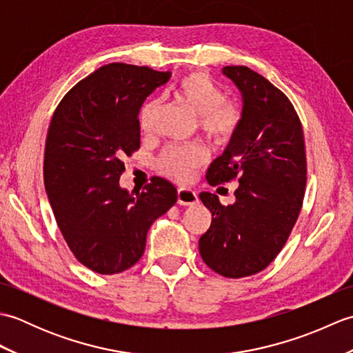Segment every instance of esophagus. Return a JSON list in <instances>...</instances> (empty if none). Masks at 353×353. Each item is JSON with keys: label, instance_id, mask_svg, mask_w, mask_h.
Instances as JSON below:
<instances>
[{"label": "esophagus", "instance_id": "esophagus-1", "mask_svg": "<svg viewBox=\"0 0 353 353\" xmlns=\"http://www.w3.org/2000/svg\"><path fill=\"white\" fill-rule=\"evenodd\" d=\"M197 201H199V197L194 191L186 190V188H181L177 191V203L179 205L192 206V205H196Z\"/></svg>", "mask_w": 353, "mask_h": 353}]
</instances>
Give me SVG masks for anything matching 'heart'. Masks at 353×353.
<instances>
[{"mask_svg": "<svg viewBox=\"0 0 353 353\" xmlns=\"http://www.w3.org/2000/svg\"><path fill=\"white\" fill-rule=\"evenodd\" d=\"M174 95L199 117V125L208 139L214 141L215 144H224L234 137L241 119V112L234 101L223 99L221 89L206 74H186L176 85ZM159 110V100L147 101L139 110V129L145 137L153 133ZM206 161V148L194 144L168 147L163 150L157 163L165 176L179 183H185Z\"/></svg>", "mask_w": 353, "mask_h": 353, "instance_id": "obj_1", "label": "heart"}]
</instances>
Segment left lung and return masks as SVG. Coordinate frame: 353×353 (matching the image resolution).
Here are the masks:
<instances>
[{
    "instance_id": "8db88e82",
    "label": "left lung",
    "mask_w": 353,
    "mask_h": 353,
    "mask_svg": "<svg viewBox=\"0 0 353 353\" xmlns=\"http://www.w3.org/2000/svg\"><path fill=\"white\" fill-rule=\"evenodd\" d=\"M243 97L238 129L208 168V183L239 182L235 203L201 192L212 212L199 239L205 264L224 277L259 273L287 243L301 214L306 186L303 129L291 101L247 66H224Z\"/></svg>"
}]
</instances>
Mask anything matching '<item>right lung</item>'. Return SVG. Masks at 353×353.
Returning a JSON list of instances; mask_svg holds the SVG:
<instances>
[{
  "label": "right lung",
  "mask_w": 353,
  "mask_h": 353,
  "mask_svg": "<svg viewBox=\"0 0 353 353\" xmlns=\"http://www.w3.org/2000/svg\"><path fill=\"white\" fill-rule=\"evenodd\" d=\"M171 72L109 63L59 103L48 127L43 181L66 244L80 264L115 274L137 264L147 232L177 201L174 185L153 177L144 191L119 186L123 157L139 148V109Z\"/></svg>",
  "instance_id": "obj_1"
}]
</instances>
